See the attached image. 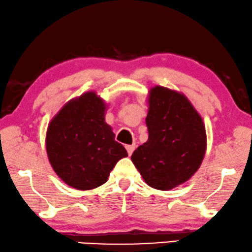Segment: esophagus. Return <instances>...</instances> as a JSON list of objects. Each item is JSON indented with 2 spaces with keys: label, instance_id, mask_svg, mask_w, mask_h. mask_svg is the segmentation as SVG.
<instances>
[{
  "label": "esophagus",
  "instance_id": "obj_1",
  "mask_svg": "<svg viewBox=\"0 0 252 252\" xmlns=\"http://www.w3.org/2000/svg\"><path fill=\"white\" fill-rule=\"evenodd\" d=\"M126 151H127V154L131 155V154L133 153V151H134V148H136V146H134V144L133 145H126Z\"/></svg>",
  "mask_w": 252,
  "mask_h": 252
}]
</instances>
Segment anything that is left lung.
I'll list each match as a JSON object with an SVG mask.
<instances>
[{
    "label": "left lung",
    "instance_id": "left-lung-1",
    "mask_svg": "<svg viewBox=\"0 0 252 252\" xmlns=\"http://www.w3.org/2000/svg\"><path fill=\"white\" fill-rule=\"evenodd\" d=\"M148 140L131 160L147 185L169 190L189 180L200 168L207 146L201 116L178 92L155 87L146 118Z\"/></svg>",
    "mask_w": 252,
    "mask_h": 252
}]
</instances>
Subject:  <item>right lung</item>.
Here are the masks:
<instances>
[{"instance_id":"add662e5","label":"right lung","mask_w":252,"mask_h":252,"mask_svg":"<svg viewBox=\"0 0 252 252\" xmlns=\"http://www.w3.org/2000/svg\"><path fill=\"white\" fill-rule=\"evenodd\" d=\"M52 168L67 185L92 189L107 182L126 148L105 122V104L94 92L69 101L55 116L47 132Z\"/></svg>"}]
</instances>
